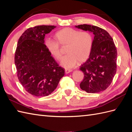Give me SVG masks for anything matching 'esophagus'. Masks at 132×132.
Wrapping results in <instances>:
<instances>
[{
    "instance_id": "1",
    "label": "esophagus",
    "mask_w": 132,
    "mask_h": 132,
    "mask_svg": "<svg viewBox=\"0 0 132 132\" xmlns=\"http://www.w3.org/2000/svg\"><path fill=\"white\" fill-rule=\"evenodd\" d=\"M72 72V70H71V69H65V72L66 74H68V73H70V72Z\"/></svg>"
}]
</instances>
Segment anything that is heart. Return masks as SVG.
<instances>
[{
    "label": "heart",
    "mask_w": 132,
    "mask_h": 132,
    "mask_svg": "<svg viewBox=\"0 0 132 132\" xmlns=\"http://www.w3.org/2000/svg\"><path fill=\"white\" fill-rule=\"evenodd\" d=\"M54 40L45 42L48 52L55 59L62 57L60 46H67V55L61 60V65L65 68H71L88 58L92 47V37L88 32H81L72 28H64L54 35Z\"/></svg>",
    "instance_id": "1"
}]
</instances>
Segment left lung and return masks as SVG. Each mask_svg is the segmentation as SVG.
<instances>
[{
	"mask_svg": "<svg viewBox=\"0 0 132 132\" xmlns=\"http://www.w3.org/2000/svg\"><path fill=\"white\" fill-rule=\"evenodd\" d=\"M75 27L95 35L89 58L79 68L84 74L80 87L87 93L103 91L110 85L117 72V50L113 39L106 31L95 26Z\"/></svg>",
	"mask_w": 132,
	"mask_h": 132,
	"instance_id": "obj_1",
	"label": "left lung"
}]
</instances>
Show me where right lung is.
<instances>
[{"instance_id":"right-lung-1","label":"right lung","mask_w":132,"mask_h":132,"mask_svg":"<svg viewBox=\"0 0 132 132\" xmlns=\"http://www.w3.org/2000/svg\"><path fill=\"white\" fill-rule=\"evenodd\" d=\"M56 27L41 25L28 28L20 37L14 56L18 78L29 94L46 96L56 89L64 76L44 44L45 35Z\"/></svg>"}]
</instances>
